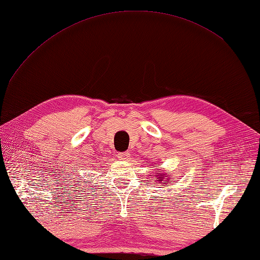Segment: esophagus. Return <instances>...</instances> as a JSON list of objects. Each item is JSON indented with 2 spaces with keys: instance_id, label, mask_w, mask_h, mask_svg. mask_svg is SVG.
<instances>
[{
  "instance_id": "esophagus-1",
  "label": "esophagus",
  "mask_w": 260,
  "mask_h": 260,
  "mask_svg": "<svg viewBox=\"0 0 260 260\" xmlns=\"http://www.w3.org/2000/svg\"><path fill=\"white\" fill-rule=\"evenodd\" d=\"M117 157L121 161H128L129 157H131V154L129 152H123V153H118L117 154Z\"/></svg>"
}]
</instances>
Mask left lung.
Returning a JSON list of instances; mask_svg holds the SVG:
<instances>
[{
	"label": "left lung",
	"mask_w": 260,
	"mask_h": 260,
	"mask_svg": "<svg viewBox=\"0 0 260 260\" xmlns=\"http://www.w3.org/2000/svg\"><path fill=\"white\" fill-rule=\"evenodd\" d=\"M168 176H169V175H165V174H163V173L161 172V173H156L155 178L158 179L157 181H158L161 184H168V183H169Z\"/></svg>",
	"instance_id": "obj_1"
}]
</instances>
